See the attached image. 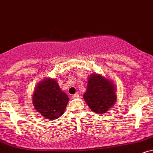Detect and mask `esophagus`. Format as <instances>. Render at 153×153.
Returning a JSON list of instances; mask_svg holds the SVG:
<instances>
[{"mask_svg":"<svg viewBox=\"0 0 153 153\" xmlns=\"http://www.w3.org/2000/svg\"><path fill=\"white\" fill-rule=\"evenodd\" d=\"M79 97L78 93H75V94L73 95V96H72V97H73V98H77V97Z\"/></svg>","mask_w":153,"mask_h":153,"instance_id":"34e87169","label":"esophagus"}]
</instances>
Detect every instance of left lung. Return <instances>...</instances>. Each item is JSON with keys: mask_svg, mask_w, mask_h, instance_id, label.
<instances>
[{"mask_svg": "<svg viewBox=\"0 0 153 153\" xmlns=\"http://www.w3.org/2000/svg\"><path fill=\"white\" fill-rule=\"evenodd\" d=\"M115 85L102 75L93 73L89 76L84 100L92 111L97 114L107 113L116 102Z\"/></svg>", "mask_w": 153, "mask_h": 153, "instance_id": "1", "label": "left lung"}]
</instances>
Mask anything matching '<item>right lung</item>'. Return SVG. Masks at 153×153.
Segmentation results:
<instances>
[{
    "mask_svg": "<svg viewBox=\"0 0 153 153\" xmlns=\"http://www.w3.org/2000/svg\"><path fill=\"white\" fill-rule=\"evenodd\" d=\"M32 100L35 109L45 118L56 120L63 114L69 98L55 79L45 78L36 85Z\"/></svg>",
    "mask_w": 153,
    "mask_h": 153,
    "instance_id": "add662e5",
    "label": "right lung"
}]
</instances>
